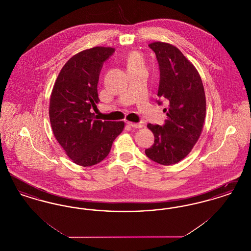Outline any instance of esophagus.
Masks as SVG:
<instances>
[{
  "label": "esophagus",
  "mask_w": 251,
  "mask_h": 251,
  "mask_svg": "<svg viewBox=\"0 0 251 251\" xmlns=\"http://www.w3.org/2000/svg\"><path fill=\"white\" fill-rule=\"evenodd\" d=\"M128 123V125L129 126H131V128H134V129H140V128H142V124H140V123H133V122H127Z\"/></svg>",
  "instance_id": "obj_1"
}]
</instances>
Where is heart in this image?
Listing matches in <instances>:
<instances>
[{"label":"heart","mask_w":251,"mask_h":251,"mask_svg":"<svg viewBox=\"0 0 251 251\" xmlns=\"http://www.w3.org/2000/svg\"><path fill=\"white\" fill-rule=\"evenodd\" d=\"M145 67L142 55L138 51H131L127 57V68L128 71L136 70L138 68Z\"/></svg>","instance_id":"obj_1"}]
</instances>
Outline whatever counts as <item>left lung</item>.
Listing matches in <instances>:
<instances>
[{
  "mask_svg": "<svg viewBox=\"0 0 251 251\" xmlns=\"http://www.w3.org/2000/svg\"><path fill=\"white\" fill-rule=\"evenodd\" d=\"M160 69L158 98L166 100L163 126L149 123L154 144L145 151L156 163L169 166L188 155L199 140L206 116V99L200 73L179 49L156 41L149 44ZM159 104L162 102L157 100Z\"/></svg>",
  "mask_w": 251,
  "mask_h": 251,
  "instance_id": "obj_1",
  "label": "left lung"
}]
</instances>
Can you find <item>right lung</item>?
Segmentation results:
<instances>
[{"label": "right lung", "mask_w": 251, "mask_h": 251, "mask_svg": "<svg viewBox=\"0 0 251 251\" xmlns=\"http://www.w3.org/2000/svg\"><path fill=\"white\" fill-rule=\"evenodd\" d=\"M114 52L111 47H94L73 55L62 68L50 94L49 116L53 134L72 162L82 167L101 162L124 129L123 121L96 120L91 113L100 101V72Z\"/></svg>", "instance_id": "obj_1"}]
</instances>
